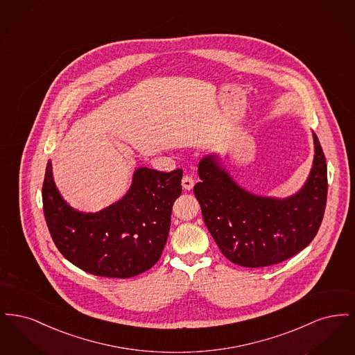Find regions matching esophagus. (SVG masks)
<instances>
[{
    "mask_svg": "<svg viewBox=\"0 0 355 355\" xmlns=\"http://www.w3.org/2000/svg\"><path fill=\"white\" fill-rule=\"evenodd\" d=\"M182 187L187 190V191H190L194 187V180H193L191 175H184V178H182Z\"/></svg>",
    "mask_w": 355,
    "mask_h": 355,
    "instance_id": "obj_1",
    "label": "esophagus"
}]
</instances>
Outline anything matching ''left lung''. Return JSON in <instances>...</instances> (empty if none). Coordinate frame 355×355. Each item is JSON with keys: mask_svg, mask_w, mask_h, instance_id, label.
Instances as JSON below:
<instances>
[{"mask_svg": "<svg viewBox=\"0 0 355 355\" xmlns=\"http://www.w3.org/2000/svg\"><path fill=\"white\" fill-rule=\"evenodd\" d=\"M314 159L304 185L278 198L254 194L238 185L210 153L198 164L201 182L194 194L203 220L222 254L245 268L279 263L300 253L321 226L327 198V166L318 137L313 132Z\"/></svg>", "mask_w": 355, "mask_h": 355, "instance_id": "1", "label": "left lung"}]
</instances>
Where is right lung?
Returning a JSON list of instances; mask_svg holds the SVG:
<instances>
[{"label":"right lung","instance_id":"add662e5","mask_svg":"<svg viewBox=\"0 0 355 355\" xmlns=\"http://www.w3.org/2000/svg\"><path fill=\"white\" fill-rule=\"evenodd\" d=\"M181 180V169L162 173L138 168L121 200L85 213L62 198L48 161L42 203L57 249L74 266L98 277L130 278L149 270L166 245Z\"/></svg>","mask_w":355,"mask_h":355}]
</instances>
